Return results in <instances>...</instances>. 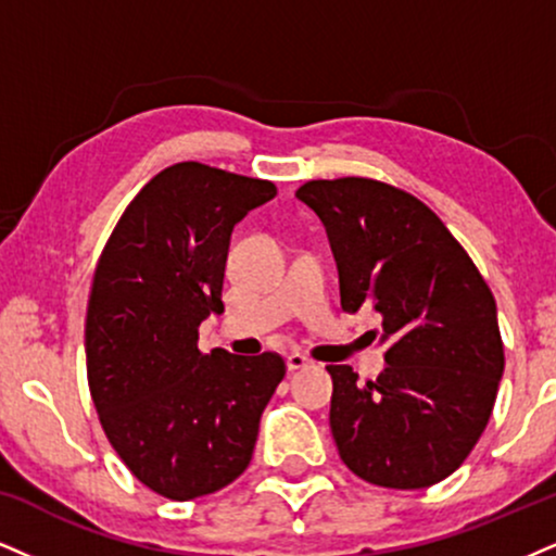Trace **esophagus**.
<instances>
[{
    "mask_svg": "<svg viewBox=\"0 0 556 556\" xmlns=\"http://www.w3.org/2000/svg\"><path fill=\"white\" fill-rule=\"evenodd\" d=\"M306 366H312V361L306 358L304 353H289V355H286V368H289L291 374L301 371V368H306Z\"/></svg>",
    "mask_w": 556,
    "mask_h": 556,
    "instance_id": "obj_1",
    "label": "esophagus"
}]
</instances>
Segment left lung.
Here are the masks:
<instances>
[{
	"mask_svg": "<svg viewBox=\"0 0 556 556\" xmlns=\"http://www.w3.org/2000/svg\"><path fill=\"white\" fill-rule=\"evenodd\" d=\"M296 198L321 218L345 312L381 314L387 368L332 376L330 428L366 482L420 490L462 467L488 428L503 379L495 299L428 205L366 177L312 180Z\"/></svg>",
	"mask_w": 556,
	"mask_h": 556,
	"instance_id": "left-lung-1",
	"label": "left lung"
}]
</instances>
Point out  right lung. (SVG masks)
Returning a JSON list of instances; mask_svg holds the SVG:
<instances>
[{"label": "right lung", "mask_w": 556, "mask_h": 556, "mask_svg": "<svg viewBox=\"0 0 556 556\" xmlns=\"http://www.w3.org/2000/svg\"><path fill=\"white\" fill-rule=\"evenodd\" d=\"M276 193L267 180L173 164L102 250L85 330L89 392L108 441L156 495L193 500L235 482L286 376L276 353L198 351L201 321L224 312L231 231Z\"/></svg>", "instance_id": "right-lung-1"}]
</instances>
